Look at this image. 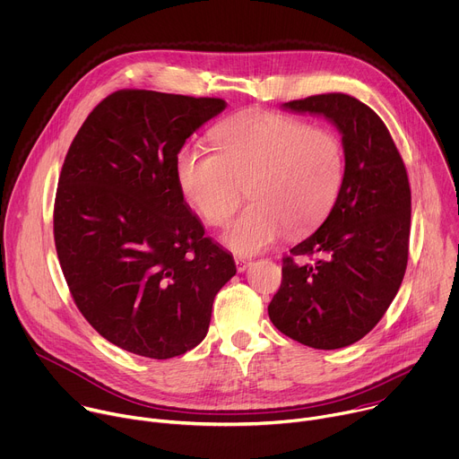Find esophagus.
I'll return each instance as SVG.
<instances>
[{"label":"esophagus","mask_w":459,"mask_h":459,"mask_svg":"<svg viewBox=\"0 0 459 459\" xmlns=\"http://www.w3.org/2000/svg\"><path fill=\"white\" fill-rule=\"evenodd\" d=\"M235 264H237V271H246L247 267H249V264H251V260L249 258H244V256H237L235 258Z\"/></svg>","instance_id":"obj_1"}]
</instances>
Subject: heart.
I'll use <instances>...</instances> for the list:
<instances>
[{"instance_id":"1","label":"heart","mask_w":459,"mask_h":459,"mask_svg":"<svg viewBox=\"0 0 459 459\" xmlns=\"http://www.w3.org/2000/svg\"><path fill=\"white\" fill-rule=\"evenodd\" d=\"M213 150L182 146L175 155L177 186L208 224H221L246 186L249 204L221 238L253 255L284 230L302 235L325 221L342 190L343 144L336 132L277 112H246L221 123Z\"/></svg>"}]
</instances>
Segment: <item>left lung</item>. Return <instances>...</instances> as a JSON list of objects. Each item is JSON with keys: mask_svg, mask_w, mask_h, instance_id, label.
Returning a JSON list of instances; mask_svg holds the SVG:
<instances>
[{"mask_svg": "<svg viewBox=\"0 0 459 459\" xmlns=\"http://www.w3.org/2000/svg\"><path fill=\"white\" fill-rule=\"evenodd\" d=\"M316 114L342 134L345 173L324 224L282 258L267 306L273 325L315 347L340 349L368 334L394 300L409 258L411 186L403 159L375 110L347 94L282 105ZM311 255V263L295 261Z\"/></svg>", "mask_w": 459, "mask_h": 459, "instance_id": "8db88e82", "label": "left lung"}]
</instances>
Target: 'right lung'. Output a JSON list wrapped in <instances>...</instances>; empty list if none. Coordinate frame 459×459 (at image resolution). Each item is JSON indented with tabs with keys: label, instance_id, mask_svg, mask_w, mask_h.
<instances>
[{
	"label": "right lung",
	"instance_id": "1",
	"mask_svg": "<svg viewBox=\"0 0 459 459\" xmlns=\"http://www.w3.org/2000/svg\"><path fill=\"white\" fill-rule=\"evenodd\" d=\"M224 100L119 90L90 112L63 162L54 240L72 299L103 338L153 359L199 345L237 273L175 180V155Z\"/></svg>",
	"mask_w": 459,
	"mask_h": 459
}]
</instances>
